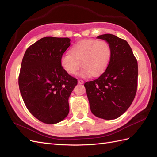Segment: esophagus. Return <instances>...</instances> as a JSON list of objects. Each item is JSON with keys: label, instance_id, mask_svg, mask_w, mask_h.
<instances>
[{"label": "esophagus", "instance_id": "34e87169", "mask_svg": "<svg viewBox=\"0 0 157 157\" xmlns=\"http://www.w3.org/2000/svg\"><path fill=\"white\" fill-rule=\"evenodd\" d=\"M84 83V81L82 80H78V84H82Z\"/></svg>", "mask_w": 157, "mask_h": 157}]
</instances>
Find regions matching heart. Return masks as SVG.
I'll return each mask as SVG.
<instances>
[{
	"instance_id": "1",
	"label": "heart",
	"mask_w": 157,
	"mask_h": 157,
	"mask_svg": "<svg viewBox=\"0 0 157 157\" xmlns=\"http://www.w3.org/2000/svg\"><path fill=\"white\" fill-rule=\"evenodd\" d=\"M111 57V46L105 40L88 39L79 41L70 49V54L61 56L60 63L66 72L75 75L81 67L79 75L86 77L103 72Z\"/></svg>"
}]
</instances>
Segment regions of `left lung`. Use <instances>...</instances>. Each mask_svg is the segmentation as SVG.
<instances>
[{
	"label": "left lung",
	"instance_id": "8db88e82",
	"mask_svg": "<svg viewBox=\"0 0 157 157\" xmlns=\"http://www.w3.org/2000/svg\"><path fill=\"white\" fill-rule=\"evenodd\" d=\"M97 38L110 44L111 59L105 71L92 81L85 82L84 86L94 115L105 120L115 119L126 111L136 96L137 61L125 40L111 34Z\"/></svg>",
	"mask_w": 157,
	"mask_h": 157
}]
</instances>
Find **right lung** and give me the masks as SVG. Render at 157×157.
Here are the masks:
<instances>
[{"label":"right lung","instance_id":"add662e5","mask_svg":"<svg viewBox=\"0 0 157 157\" xmlns=\"http://www.w3.org/2000/svg\"><path fill=\"white\" fill-rule=\"evenodd\" d=\"M69 38L44 37L28 48L23 56L18 84L29 111L45 124H56L68 115V99L77 79L60 63L70 46Z\"/></svg>","mask_w":157,"mask_h":157}]
</instances>
